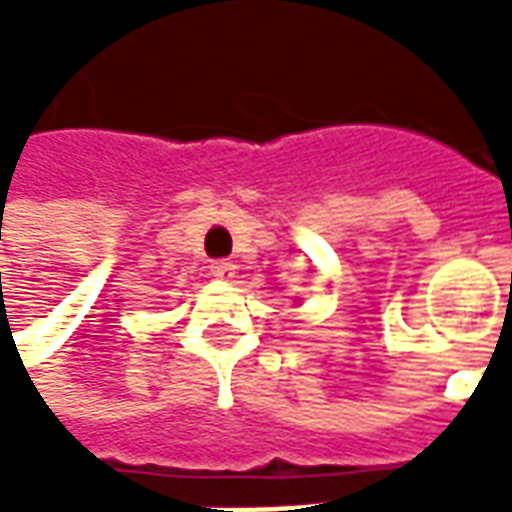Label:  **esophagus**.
Listing matches in <instances>:
<instances>
[{"instance_id": "34e87169", "label": "esophagus", "mask_w": 512, "mask_h": 512, "mask_svg": "<svg viewBox=\"0 0 512 512\" xmlns=\"http://www.w3.org/2000/svg\"><path fill=\"white\" fill-rule=\"evenodd\" d=\"M211 274L216 279H230L235 274V266L230 263V260H213Z\"/></svg>"}]
</instances>
